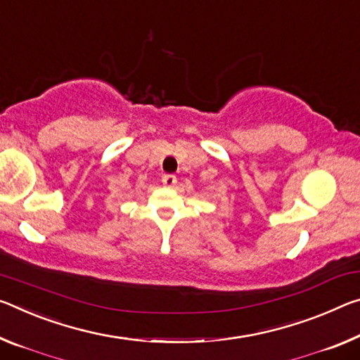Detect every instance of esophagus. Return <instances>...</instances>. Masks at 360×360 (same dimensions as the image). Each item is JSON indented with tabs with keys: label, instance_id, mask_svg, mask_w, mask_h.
<instances>
[{
	"label": "esophagus",
	"instance_id": "esophagus-1",
	"mask_svg": "<svg viewBox=\"0 0 360 360\" xmlns=\"http://www.w3.org/2000/svg\"><path fill=\"white\" fill-rule=\"evenodd\" d=\"M162 182L165 187H174L176 184H178V178H176L174 174H165L162 178Z\"/></svg>",
	"mask_w": 360,
	"mask_h": 360
}]
</instances>
